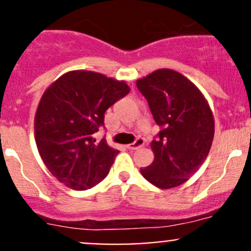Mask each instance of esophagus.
<instances>
[{
    "label": "esophagus",
    "mask_w": 251,
    "mask_h": 251,
    "mask_svg": "<svg viewBox=\"0 0 251 251\" xmlns=\"http://www.w3.org/2000/svg\"><path fill=\"white\" fill-rule=\"evenodd\" d=\"M143 146H144V140H143V138H137V140L133 142V143L128 144L127 148L131 149V151H135V149L141 148V147H143Z\"/></svg>",
    "instance_id": "obj_1"
}]
</instances>
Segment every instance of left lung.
Returning <instances> with one entry per match:
<instances>
[{
	"label": "left lung",
	"instance_id": "1",
	"mask_svg": "<svg viewBox=\"0 0 251 251\" xmlns=\"http://www.w3.org/2000/svg\"><path fill=\"white\" fill-rule=\"evenodd\" d=\"M161 127L151 148L153 163L141 169L147 181L161 189L188 181L206 159L215 119L201 91L181 73L158 69L136 81Z\"/></svg>",
	"mask_w": 251,
	"mask_h": 251
}]
</instances>
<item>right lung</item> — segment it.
I'll return each mask as SVG.
<instances>
[{"mask_svg": "<svg viewBox=\"0 0 251 251\" xmlns=\"http://www.w3.org/2000/svg\"><path fill=\"white\" fill-rule=\"evenodd\" d=\"M130 92L124 80L72 70L46 88L35 114V141L50 174L68 188L85 191L102 181L118 149L96 141L104 113Z\"/></svg>", "mask_w": 251, "mask_h": 251, "instance_id": "obj_1", "label": "right lung"}]
</instances>
